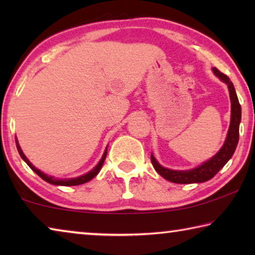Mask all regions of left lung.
Wrapping results in <instances>:
<instances>
[{"mask_svg":"<svg viewBox=\"0 0 255 255\" xmlns=\"http://www.w3.org/2000/svg\"><path fill=\"white\" fill-rule=\"evenodd\" d=\"M213 72L215 75H217L224 83H226L228 86V91H230V98H231V125L230 129H228L227 137L225 143H224L223 147L219 149V152L211 157L208 161H206L192 170L187 171H176V170H170L166 167H163L159 165V163L156 161V158L150 155V161L159 175H162L164 179L171 181L174 183H201L206 182V181L210 180L211 178L218 173L219 170L225 165V164L230 161V158L234 154L237 143H239V136H240V123H241V115L242 109L241 105L237 99L234 85L230 80L227 75L223 74L221 71L214 67Z\"/></svg>","mask_w":255,"mask_h":255,"instance_id":"left-lung-1","label":"left lung"}]
</instances>
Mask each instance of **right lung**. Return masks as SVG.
I'll return each instance as SVG.
<instances>
[{
	"mask_svg": "<svg viewBox=\"0 0 255 255\" xmlns=\"http://www.w3.org/2000/svg\"><path fill=\"white\" fill-rule=\"evenodd\" d=\"M15 144H16V148H18V152H19V154H20V156L22 157V159L23 161L28 164L29 165V167L30 169H31L34 173H37L38 175L40 176V178L42 179V180H45L46 182H48V183H50V184H55V185H66V187H70V185H80V184H83V183H85V182H89L90 180H92L94 176H96L99 172H100V170H101V167H102V165H103V162H105V159H106V157H107V149L105 150V153H103V155H102V158L100 159V162L98 163V165L94 167L93 170H91L89 172V173H86V174H84V175H81V176H77V178H72V179H57V178H54V176H50V175H47V174H45L44 172H41L40 170H38L36 166H33L32 164H31V162L29 161V159L25 157V155L23 154V152H22V149H21V147H20V145H19V143H18V140L15 139Z\"/></svg>",
	"mask_w": 255,
	"mask_h": 255,
	"instance_id": "add662e5",
	"label": "right lung"
}]
</instances>
